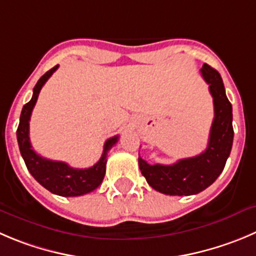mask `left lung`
Instances as JSON below:
<instances>
[{
  "label": "left lung",
  "mask_w": 256,
  "mask_h": 256,
  "mask_svg": "<svg viewBox=\"0 0 256 256\" xmlns=\"http://www.w3.org/2000/svg\"><path fill=\"white\" fill-rule=\"evenodd\" d=\"M214 98V116L208 148L198 156L184 158L174 164H150L138 157L140 170L148 184L170 196H190L208 188L222 172L232 147V106L225 93L221 75L210 65L201 69Z\"/></svg>",
  "instance_id": "1"
}]
</instances>
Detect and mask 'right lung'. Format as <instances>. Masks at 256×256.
<instances>
[{
  "instance_id": "1",
  "label": "right lung",
  "mask_w": 256,
  "mask_h": 256,
  "mask_svg": "<svg viewBox=\"0 0 256 256\" xmlns=\"http://www.w3.org/2000/svg\"><path fill=\"white\" fill-rule=\"evenodd\" d=\"M59 65L54 66L48 72L42 75L36 82L34 88L32 98L28 103L24 106L22 112L20 116V124L17 128V142L20 147L21 156H22L28 172L32 174L34 178L48 190L50 192L59 196L74 197L82 196V194H89L98 188L99 184L103 182L106 176V156L110 148L118 142V136L106 140L104 143L103 154L100 160L89 168H72L68 163L60 162V160H51L48 158L41 157L40 154L32 150L30 143V136H28V126H30V118L32 109L38 102V94L41 88L44 86L48 78L55 72Z\"/></svg>"
}]
</instances>
